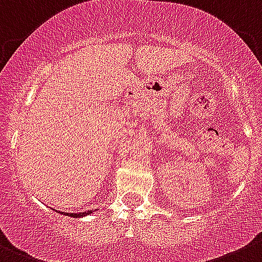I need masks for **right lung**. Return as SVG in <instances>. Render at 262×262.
Segmentation results:
<instances>
[{"mask_svg": "<svg viewBox=\"0 0 262 262\" xmlns=\"http://www.w3.org/2000/svg\"><path fill=\"white\" fill-rule=\"evenodd\" d=\"M60 212V211H59ZM63 215H67V216H71V217H83V216H87L90 215V213H92V211H84V212H79V213H68V212H61Z\"/></svg>", "mask_w": 262, "mask_h": 262, "instance_id": "1", "label": "right lung"}]
</instances>
